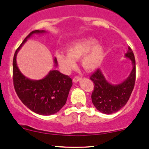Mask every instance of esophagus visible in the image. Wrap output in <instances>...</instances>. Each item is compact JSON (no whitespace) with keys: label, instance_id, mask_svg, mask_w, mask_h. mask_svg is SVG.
<instances>
[{"label":"esophagus","instance_id":"obj_1","mask_svg":"<svg viewBox=\"0 0 149 149\" xmlns=\"http://www.w3.org/2000/svg\"><path fill=\"white\" fill-rule=\"evenodd\" d=\"M81 79V77H74V78H73V81L74 82H78V81H79Z\"/></svg>","mask_w":149,"mask_h":149}]
</instances>
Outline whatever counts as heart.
I'll use <instances>...</instances> for the list:
<instances>
[{
  "label": "heart",
  "mask_w": 149,
  "mask_h": 149,
  "mask_svg": "<svg viewBox=\"0 0 149 149\" xmlns=\"http://www.w3.org/2000/svg\"><path fill=\"white\" fill-rule=\"evenodd\" d=\"M92 38L82 40L68 47L67 54L57 52L56 57L65 71L70 72L76 67V61L81 58V65L87 71H94L102 65L104 58V48L101 45H95Z\"/></svg>",
  "instance_id": "obj_1"
}]
</instances>
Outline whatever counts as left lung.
Here are the masks:
<instances>
[{"instance_id": "8db88e82", "label": "left lung", "mask_w": 149, "mask_h": 149, "mask_svg": "<svg viewBox=\"0 0 149 149\" xmlns=\"http://www.w3.org/2000/svg\"><path fill=\"white\" fill-rule=\"evenodd\" d=\"M125 54L126 58L132 61V70L127 78L120 84H111L107 80L100 69L91 75L94 89L92 94V102L98 111L111 114L126 105L134 89L136 80V61L130 47Z\"/></svg>"}]
</instances>
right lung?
I'll list each match as a JSON object with an SVG mask.
<instances>
[{"label": "right lung", "instance_id": "right-lung-1", "mask_svg": "<svg viewBox=\"0 0 149 149\" xmlns=\"http://www.w3.org/2000/svg\"><path fill=\"white\" fill-rule=\"evenodd\" d=\"M45 30H33L23 41L14 54L13 74L15 90L19 99L33 112L40 115H52L58 112L65 104L72 80L58 70H50L42 79L33 80L27 78L18 69L17 54L28 38L34 34H42ZM55 66L57 60L54 59Z\"/></svg>", "mask_w": 149, "mask_h": 149}]
</instances>
